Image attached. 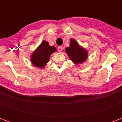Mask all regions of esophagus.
<instances>
[{"label":"esophagus","instance_id":"obj_1","mask_svg":"<svg viewBox=\"0 0 122 122\" xmlns=\"http://www.w3.org/2000/svg\"><path fill=\"white\" fill-rule=\"evenodd\" d=\"M58 51H59V52H61L62 51V50H63V48H62V46H59L57 48Z\"/></svg>","mask_w":122,"mask_h":122}]
</instances>
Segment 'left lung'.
I'll use <instances>...</instances> for the list:
<instances>
[{
	"instance_id": "1",
	"label": "left lung",
	"mask_w": 122,
	"mask_h": 122,
	"mask_svg": "<svg viewBox=\"0 0 122 122\" xmlns=\"http://www.w3.org/2000/svg\"><path fill=\"white\" fill-rule=\"evenodd\" d=\"M69 58L75 64L82 63L88 57V52L85 48H82L75 40H70V46L65 48Z\"/></svg>"
}]
</instances>
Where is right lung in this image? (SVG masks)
<instances>
[{
    "mask_svg": "<svg viewBox=\"0 0 122 122\" xmlns=\"http://www.w3.org/2000/svg\"><path fill=\"white\" fill-rule=\"evenodd\" d=\"M56 51L54 46H50L48 41L44 40L33 51L30 57L32 64L40 68H43L49 62L51 55Z\"/></svg>",
    "mask_w": 122,
    "mask_h": 122,
    "instance_id": "obj_1",
    "label": "right lung"
}]
</instances>
